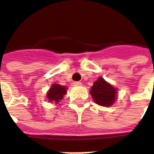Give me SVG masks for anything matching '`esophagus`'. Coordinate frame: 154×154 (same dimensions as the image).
<instances>
[{"label": "esophagus", "instance_id": "1", "mask_svg": "<svg viewBox=\"0 0 154 154\" xmlns=\"http://www.w3.org/2000/svg\"><path fill=\"white\" fill-rule=\"evenodd\" d=\"M73 84H74V85H75V86H81L82 85V83L81 82H74V83H73Z\"/></svg>", "mask_w": 154, "mask_h": 154}]
</instances>
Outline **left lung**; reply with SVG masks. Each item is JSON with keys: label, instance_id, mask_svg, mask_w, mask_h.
Instances as JSON below:
<instances>
[{"label": "left lung", "instance_id": "1", "mask_svg": "<svg viewBox=\"0 0 154 154\" xmlns=\"http://www.w3.org/2000/svg\"><path fill=\"white\" fill-rule=\"evenodd\" d=\"M118 89L112 84L106 81L102 77H99L90 90V94L99 106L109 107L116 101Z\"/></svg>", "mask_w": 154, "mask_h": 154}]
</instances>
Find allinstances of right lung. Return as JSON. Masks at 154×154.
Masks as SVG:
<instances>
[{
  "instance_id": "add662e5",
  "label": "right lung",
  "mask_w": 154,
  "mask_h": 154,
  "mask_svg": "<svg viewBox=\"0 0 154 154\" xmlns=\"http://www.w3.org/2000/svg\"><path fill=\"white\" fill-rule=\"evenodd\" d=\"M66 92H67V88L66 86H62L57 84H53L47 92L46 97L48 98V102L52 104H57L59 103L60 100L63 99L64 95L66 94Z\"/></svg>"
}]
</instances>
